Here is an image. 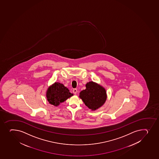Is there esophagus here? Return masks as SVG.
Here are the masks:
<instances>
[{
  "label": "esophagus",
  "mask_w": 159,
  "mask_h": 159,
  "mask_svg": "<svg viewBox=\"0 0 159 159\" xmlns=\"http://www.w3.org/2000/svg\"><path fill=\"white\" fill-rule=\"evenodd\" d=\"M73 93H74L75 94L77 93V90L76 89H73Z\"/></svg>",
  "instance_id": "esophagus-1"
}]
</instances>
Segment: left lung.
Instances as JSON below:
<instances>
[{"mask_svg": "<svg viewBox=\"0 0 159 159\" xmlns=\"http://www.w3.org/2000/svg\"><path fill=\"white\" fill-rule=\"evenodd\" d=\"M86 89L80 93L79 97L89 108L95 110L101 107L107 100L105 89L93 81L87 83Z\"/></svg>", "mask_w": 159, "mask_h": 159, "instance_id": "8db88e82", "label": "left lung"}]
</instances>
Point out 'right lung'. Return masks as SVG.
<instances>
[{
    "label": "right lung",
    "mask_w": 159,
    "mask_h": 159,
    "mask_svg": "<svg viewBox=\"0 0 159 159\" xmlns=\"http://www.w3.org/2000/svg\"><path fill=\"white\" fill-rule=\"evenodd\" d=\"M73 95L62 84L55 82L48 89L46 97L49 103L54 106H58Z\"/></svg>",
    "instance_id": "obj_1"
}]
</instances>
